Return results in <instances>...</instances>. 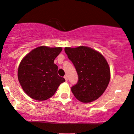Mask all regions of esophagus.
<instances>
[{
    "label": "esophagus",
    "mask_w": 134,
    "mask_h": 134,
    "mask_svg": "<svg viewBox=\"0 0 134 134\" xmlns=\"http://www.w3.org/2000/svg\"><path fill=\"white\" fill-rule=\"evenodd\" d=\"M64 78H65V79L66 80V82L68 81V77H67V76H64Z\"/></svg>",
    "instance_id": "1"
}]
</instances>
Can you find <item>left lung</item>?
I'll return each instance as SVG.
<instances>
[{
  "instance_id": "1",
  "label": "left lung",
  "mask_w": 134,
  "mask_h": 134,
  "mask_svg": "<svg viewBox=\"0 0 134 134\" xmlns=\"http://www.w3.org/2000/svg\"><path fill=\"white\" fill-rule=\"evenodd\" d=\"M65 52L78 74L77 83L71 88L73 94L84 103L96 100L105 91L110 79L107 60L98 51L83 46L65 47Z\"/></svg>"
}]
</instances>
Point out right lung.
Instances as JSON below:
<instances>
[{
    "instance_id": "1",
    "label": "right lung",
    "mask_w": 134,
    "mask_h": 134,
    "mask_svg": "<svg viewBox=\"0 0 134 134\" xmlns=\"http://www.w3.org/2000/svg\"><path fill=\"white\" fill-rule=\"evenodd\" d=\"M62 51V47L43 46L34 49L21 60L18 71V80L30 98L46 100L65 82V79L58 75V66L54 63Z\"/></svg>"
}]
</instances>
